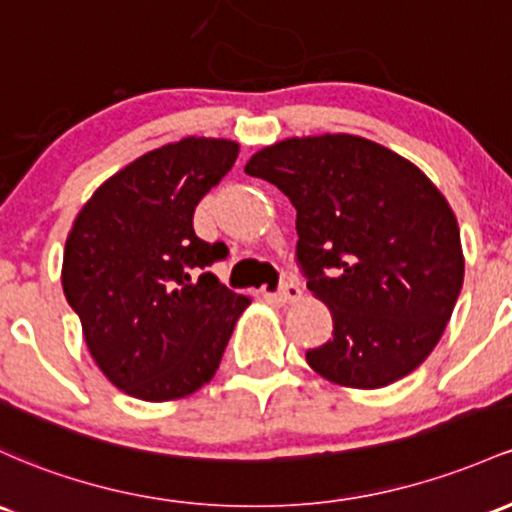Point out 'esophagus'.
I'll return each mask as SVG.
<instances>
[{
	"label": "esophagus",
	"instance_id": "34e87169",
	"mask_svg": "<svg viewBox=\"0 0 512 512\" xmlns=\"http://www.w3.org/2000/svg\"><path fill=\"white\" fill-rule=\"evenodd\" d=\"M279 299L284 303H294L301 299V286L294 282V279H284L282 286H279Z\"/></svg>",
	"mask_w": 512,
	"mask_h": 512
}]
</instances>
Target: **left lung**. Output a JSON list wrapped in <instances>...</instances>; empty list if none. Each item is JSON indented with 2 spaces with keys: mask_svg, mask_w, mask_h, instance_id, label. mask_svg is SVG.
<instances>
[{
  "mask_svg": "<svg viewBox=\"0 0 512 512\" xmlns=\"http://www.w3.org/2000/svg\"><path fill=\"white\" fill-rule=\"evenodd\" d=\"M245 172L294 204L296 260L333 316V340L306 352L308 367L347 389L420 367L464 282L457 218L425 172L350 133L279 140Z\"/></svg>",
  "mask_w": 512,
  "mask_h": 512,
  "instance_id": "left-lung-1",
  "label": "left lung"
}]
</instances>
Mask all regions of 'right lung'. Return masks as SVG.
<instances>
[{
    "mask_svg": "<svg viewBox=\"0 0 512 512\" xmlns=\"http://www.w3.org/2000/svg\"><path fill=\"white\" fill-rule=\"evenodd\" d=\"M226 138L140 155L92 194L63 255L65 299L89 355L128 396L162 403L213 379L250 296L206 272L228 255L194 233V209L238 160Z\"/></svg>",
    "mask_w": 512,
    "mask_h": 512,
    "instance_id": "right-lung-1",
    "label": "right lung"
}]
</instances>
